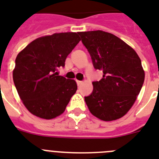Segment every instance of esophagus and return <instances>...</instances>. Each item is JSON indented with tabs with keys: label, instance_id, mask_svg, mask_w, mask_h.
<instances>
[{
	"label": "esophagus",
	"instance_id": "obj_1",
	"mask_svg": "<svg viewBox=\"0 0 159 159\" xmlns=\"http://www.w3.org/2000/svg\"><path fill=\"white\" fill-rule=\"evenodd\" d=\"M76 82H77V86H80V85H82V81H78V80H77V81H76Z\"/></svg>",
	"mask_w": 159,
	"mask_h": 159
}]
</instances>
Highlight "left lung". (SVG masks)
Returning a JSON list of instances; mask_svg holds the SVG:
<instances>
[{
  "label": "left lung",
  "instance_id": "1",
  "mask_svg": "<svg viewBox=\"0 0 159 159\" xmlns=\"http://www.w3.org/2000/svg\"><path fill=\"white\" fill-rule=\"evenodd\" d=\"M78 34L94 68L103 72L101 79L92 82V93L84 97L86 105L103 121L118 119L131 109L142 88L141 60L131 46L112 33L98 30Z\"/></svg>",
  "mask_w": 159,
  "mask_h": 159
}]
</instances>
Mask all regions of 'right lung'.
<instances>
[{"label": "right lung", "instance_id": "1", "mask_svg": "<svg viewBox=\"0 0 159 159\" xmlns=\"http://www.w3.org/2000/svg\"><path fill=\"white\" fill-rule=\"evenodd\" d=\"M81 41L76 33H55L28 44L15 59L13 80L28 110L44 119L63 113L77 91L74 80L59 76L58 68Z\"/></svg>", "mask_w": 159, "mask_h": 159}]
</instances>
